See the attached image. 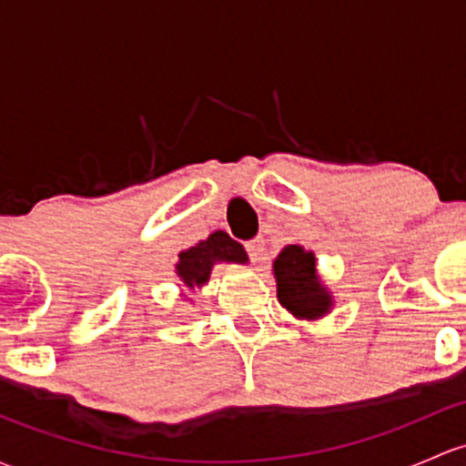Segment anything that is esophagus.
Returning <instances> with one entry per match:
<instances>
[{
    "mask_svg": "<svg viewBox=\"0 0 466 466\" xmlns=\"http://www.w3.org/2000/svg\"><path fill=\"white\" fill-rule=\"evenodd\" d=\"M263 249H266V243H263L261 237L249 238V241H246V252H248V257L252 258V261H261Z\"/></svg>",
    "mask_w": 466,
    "mask_h": 466,
    "instance_id": "esophagus-1",
    "label": "esophagus"
}]
</instances>
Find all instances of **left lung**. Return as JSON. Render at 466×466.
Masks as SVG:
<instances>
[{
  "mask_svg": "<svg viewBox=\"0 0 466 466\" xmlns=\"http://www.w3.org/2000/svg\"><path fill=\"white\" fill-rule=\"evenodd\" d=\"M274 277H277V295L281 306L301 319H315L328 312L330 297L326 288L319 286L315 272V257L303 252L299 246L283 248L274 261Z\"/></svg>",
  "mask_w": 466,
  "mask_h": 466,
  "instance_id": "8db88e82",
  "label": "left lung"
}]
</instances>
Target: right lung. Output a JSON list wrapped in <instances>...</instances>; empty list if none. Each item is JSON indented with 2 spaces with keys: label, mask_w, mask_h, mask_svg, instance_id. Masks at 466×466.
<instances>
[{
  "label": "right lung",
  "mask_w": 466,
  "mask_h": 466,
  "mask_svg": "<svg viewBox=\"0 0 466 466\" xmlns=\"http://www.w3.org/2000/svg\"><path fill=\"white\" fill-rule=\"evenodd\" d=\"M217 261H248V254L241 243L229 238L225 232H214L208 241H200L198 246L180 252V261L176 266L178 277L187 283L189 288L203 286L209 279L212 266Z\"/></svg>",
  "instance_id": "obj_1"
}]
</instances>
